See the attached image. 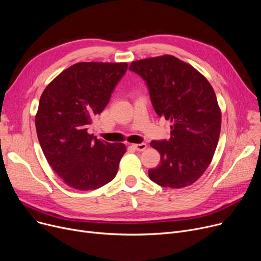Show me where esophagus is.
<instances>
[{
    "instance_id": "1",
    "label": "esophagus",
    "mask_w": 261,
    "mask_h": 261,
    "mask_svg": "<svg viewBox=\"0 0 261 261\" xmlns=\"http://www.w3.org/2000/svg\"><path fill=\"white\" fill-rule=\"evenodd\" d=\"M133 148L135 150H138V151L142 152L144 150L147 148V144L146 143H142V144H133Z\"/></svg>"
}]
</instances>
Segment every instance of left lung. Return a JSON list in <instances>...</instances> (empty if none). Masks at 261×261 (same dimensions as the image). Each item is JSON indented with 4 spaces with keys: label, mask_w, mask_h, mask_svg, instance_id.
<instances>
[{
    "label": "left lung",
    "mask_w": 261,
    "mask_h": 261,
    "mask_svg": "<svg viewBox=\"0 0 261 261\" xmlns=\"http://www.w3.org/2000/svg\"><path fill=\"white\" fill-rule=\"evenodd\" d=\"M129 68L147 84L156 114L171 122L169 141H152L161 164L148 170L163 187L195 183L213 160L221 130V110L208 80L171 55L131 62Z\"/></svg>",
    "instance_id": "left-lung-1"
}]
</instances>
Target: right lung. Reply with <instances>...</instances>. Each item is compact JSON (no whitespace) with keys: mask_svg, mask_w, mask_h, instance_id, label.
Returning <instances> with one entry per match:
<instances>
[{"mask_svg":"<svg viewBox=\"0 0 261 261\" xmlns=\"http://www.w3.org/2000/svg\"><path fill=\"white\" fill-rule=\"evenodd\" d=\"M128 68L127 62H78L50 81L35 118L38 140L53 170L74 189L94 190L111 182L126 152L88 133Z\"/></svg>","mask_w":261,"mask_h":261,"instance_id":"obj_1","label":"right lung"}]
</instances>
